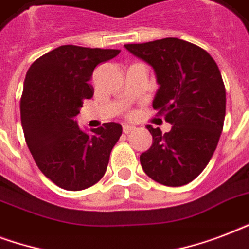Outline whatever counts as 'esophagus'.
<instances>
[{
	"mask_svg": "<svg viewBox=\"0 0 249 249\" xmlns=\"http://www.w3.org/2000/svg\"><path fill=\"white\" fill-rule=\"evenodd\" d=\"M134 129H136V128H134V126H132V125L125 124L124 126H123V132H124L125 134H129V133H132Z\"/></svg>",
	"mask_w": 249,
	"mask_h": 249,
	"instance_id": "obj_1",
	"label": "esophagus"
}]
</instances>
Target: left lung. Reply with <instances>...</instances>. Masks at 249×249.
Masks as SVG:
<instances>
[{"label": "left lung", "instance_id": "1", "mask_svg": "<svg viewBox=\"0 0 249 249\" xmlns=\"http://www.w3.org/2000/svg\"><path fill=\"white\" fill-rule=\"evenodd\" d=\"M125 48L155 70L160 89L152 106L172 124L168 133L147 125L152 146L141 165L161 185H187L212 159L224 129L226 90L218 66L204 49L174 37Z\"/></svg>", "mask_w": 249, "mask_h": 249}]
</instances>
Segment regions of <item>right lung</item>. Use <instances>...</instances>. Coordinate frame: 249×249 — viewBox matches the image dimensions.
<instances>
[{
  "label": "right lung",
  "instance_id": "add662e5",
  "mask_svg": "<svg viewBox=\"0 0 249 249\" xmlns=\"http://www.w3.org/2000/svg\"><path fill=\"white\" fill-rule=\"evenodd\" d=\"M119 53L63 45L35 60L27 72L20 98L25 142L38 169L62 189L95 185L123 133L120 124L105 123L88 136L75 121L84 101L93 97L94 68Z\"/></svg>",
  "mask_w": 249,
  "mask_h": 249
}]
</instances>
